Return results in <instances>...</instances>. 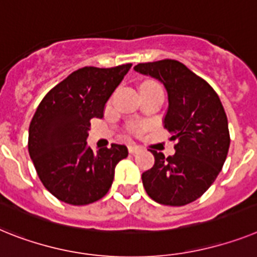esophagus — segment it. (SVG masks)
Listing matches in <instances>:
<instances>
[{"label": "esophagus", "mask_w": 257, "mask_h": 257, "mask_svg": "<svg viewBox=\"0 0 257 257\" xmlns=\"http://www.w3.org/2000/svg\"><path fill=\"white\" fill-rule=\"evenodd\" d=\"M128 150H129V153H131V154H136V153H140V152H141L142 149L140 148V146L135 145V144H129Z\"/></svg>", "instance_id": "esophagus-1"}]
</instances>
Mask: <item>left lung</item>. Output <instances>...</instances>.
Returning <instances> with one entry per match:
<instances>
[{"mask_svg":"<svg viewBox=\"0 0 257 257\" xmlns=\"http://www.w3.org/2000/svg\"><path fill=\"white\" fill-rule=\"evenodd\" d=\"M135 70L165 86L169 108L163 125L178 140L175 154L167 158L150 150L155 162L142 174V184L159 204L187 205L213 184L227 157L230 135L223 105L208 82L176 60L139 64Z\"/></svg>","mask_w":257,"mask_h":257,"instance_id":"left-lung-1","label":"left lung"}]
</instances>
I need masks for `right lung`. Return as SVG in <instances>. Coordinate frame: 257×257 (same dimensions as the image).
Segmentation results:
<instances>
[{
  "label": "right lung",
  "mask_w": 257,
  "mask_h": 257,
  "mask_svg": "<svg viewBox=\"0 0 257 257\" xmlns=\"http://www.w3.org/2000/svg\"><path fill=\"white\" fill-rule=\"evenodd\" d=\"M132 64L85 66L44 96L29 129V153L43 185L60 201L87 205L108 192L115 167L128 155L112 144L96 153L87 145L90 120L102 118L105 103Z\"/></svg>",
  "instance_id": "right-lung-1"
}]
</instances>
